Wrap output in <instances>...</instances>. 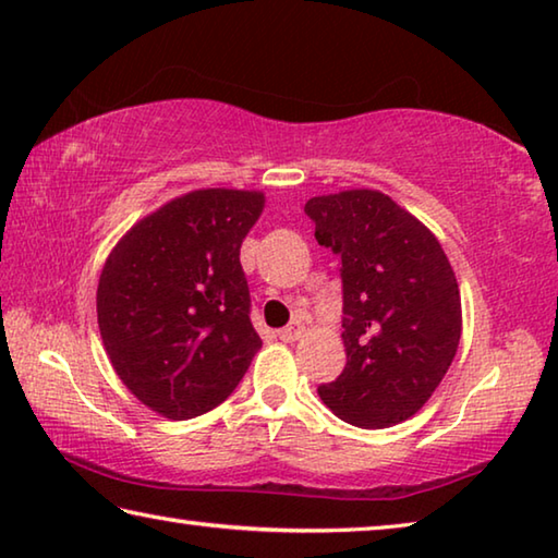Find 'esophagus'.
I'll return each instance as SVG.
<instances>
[{"mask_svg": "<svg viewBox=\"0 0 558 558\" xmlns=\"http://www.w3.org/2000/svg\"><path fill=\"white\" fill-rule=\"evenodd\" d=\"M305 335V325L300 323V319H295V323H290L288 327H282L278 337L282 339V342H298V339Z\"/></svg>", "mask_w": 558, "mask_h": 558, "instance_id": "esophagus-1", "label": "esophagus"}]
</instances>
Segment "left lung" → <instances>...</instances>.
<instances>
[{"label": "left lung", "instance_id": "8db88e82", "mask_svg": "<svg viewBox=\"0 0 558 558\" xmlns=\"http://www.w3.org/2000/svg\"><path fill=\"white\" fill-rule=\"evenodd\" d=\"M305 214L317 243L342 258L347 364L319 399L352 426H396L423 409L456 359V272L428 226L376 189L313 196Z\"/></svg>", "mask_w": 558, "mask_h": 558}]
</instances>
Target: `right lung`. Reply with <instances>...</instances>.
<instances>
[{
  "label": "right lung",
  "instance_id": "1",
  "mask_svg": "<svg viewBox=\"0 0 558 558\" xmlns=\"http://www.w3.org/2000/svg\"><path fill=\"white\" fill-rule=\"evenodd\" d=\"M266 206L245 189H194L147 214L110 251L98 327L112 369L149 411L186 421L229 399L260 337L241 243Z\"/></svg>",
  "mask_w": 558,
  "mask_h": 558
}]
</instances>
